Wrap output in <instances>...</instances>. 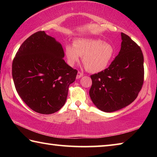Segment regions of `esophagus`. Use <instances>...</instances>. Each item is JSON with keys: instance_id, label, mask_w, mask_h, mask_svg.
<instances>
[{"instance_id": "esophagus-1", "label": "esophagus", "mask_w": 157, "mask_h": 157, "mask_svg": "<svg viewBox=\"0 0 157 157\" xmlns=\"http://www.w3.org/2000/svg\"><path fill=\"white\" fill-rule=\"evenodd\" d=\"M83 75H84L83 73H81V72H78V75H77V76H76V78H77V79H79V78H82V77L83 76Z\"/></svg>"}]
</instances>
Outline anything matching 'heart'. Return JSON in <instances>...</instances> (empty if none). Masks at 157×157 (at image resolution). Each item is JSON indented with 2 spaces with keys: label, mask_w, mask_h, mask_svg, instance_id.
<instances>
[{
  "label": "heart",
  "mask_w": 157,
  "mask_h": 157,
  "mask_svg": "<svg viewBox=\"0 0 157 157\" xmlns=\"http://www.w3.org/2000/svg\"><path fill=\"white\" fill-rule=\"evenodd\" d=\"M66 56L69 66H73L80 57L89 72L98 73L107 67L112 59L114 49L112 45L104 43L100 39H79L73 45L65 48Z\"/></svg>",
  "instance_id": "obj_1"
}]
</instances>
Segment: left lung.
<instances>
[{"label":"left lung","mask_w":157,"mask_h":157,"mask_svg":"<svg viewBox=\"0 0 157 157\" xmlns=\"http://www.w3.org/2000/svg\"><path fill=\"white\" fill-rule=\"evenodd\" d=\"M118 55L107 68L91 75L90 98L100 110L118 111L134 102L144 81L143 55L140 48L121 33Z\"/></svg>","instance_id":"1"}]
</instances>
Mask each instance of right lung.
Returning <instances> with one entry per match:
<instances>
[{
	"label": "right lung",
	"instance_id": "1",
	"mask_svg": "<svg viewBox=\"0 0 157 157\" xmlns=\"http://www.w3.org/2000/svg\"><path fill=\"white\" fill-rule=\"evenodd\" d=\"M62 44L39 31L21 44L12 62L16 90L31 109L41 114L57 112L64 105L68 87L78 71L65 62Z\"/></svg>",
	"mask_w": 157,
	"mask_h": 157
}]
</instances>
